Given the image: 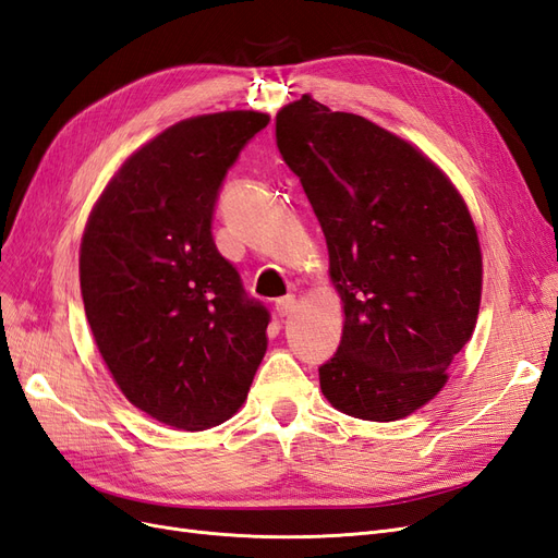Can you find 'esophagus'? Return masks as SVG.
I'll return each mask as SVG.
<instances>
[{"instance_id": "obj_1", "label": "esophagus", "mask_w": 558, "mask_h": 558, "mask_svg": "<svg viewBox=\"0 0 558 558\" xmlns=\"http://www.w3.org/2000/svg\"><path fill=\"white\" fill-rule=\"evenodd\" d=\"M275 310L279 316H289L295 310V295H283L275 302Z\"/></svg>"}]
</instances>
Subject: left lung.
Instances as JSON below:
<instances>
[{
  "instance_id": "1",
  "label": "left lung",
  "mask_w": 558,
  "mask_h": 558,
  "mask_svg": "<svg viewBox=\"0 0 558 558\" xmlns=\"http://www.w3.org/2000/svg\"><path fill=\"white\" fill-rule=\"evenodd\" d=\"M277 148L326 234L344 302L320 391L365 421L412 414L470 340L482 253L465 202L412 144L310 95L277 113Z\"/></svg>"
}]
</instances>
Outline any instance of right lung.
<instances>
[{"instance_id":"obj_1","label":"right lung","mask_w":558,"mask_h":558,"mask_svg":"<svg viewBox=\"0 0 558 558\" xmlns=\"http://www.w3.org/2000/svg\"><path fill=\"white\" fill-rule=\"evenodd\" d=\"M258 111L181 121L132 154L81 242V295L125 398L160 424L205 430L242 408L267 349L269 312L211 234L218 193Z\"/></svg>"}]
</instances>
